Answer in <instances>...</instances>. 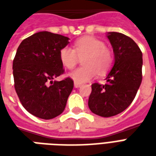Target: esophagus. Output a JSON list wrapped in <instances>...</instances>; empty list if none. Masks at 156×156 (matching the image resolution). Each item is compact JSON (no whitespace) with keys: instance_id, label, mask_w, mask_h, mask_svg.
I'll return each instance as SVG.
<instances>
[{"instance_id":"1","label":"esophagus","mask_w":156,"mask_h":156,"mask_svg":"<svg viewBox=\"0 0 156 156\" xmlns=\"http://www.w3.org/2000/svg\"><path fill=\"white\" fill-rule=\"evenodd\" d=\"M81 86V84L80 83H74V87L75 88H79Z\"/></svg>"}]
</instances>
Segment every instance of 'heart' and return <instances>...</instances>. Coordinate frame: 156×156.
Masks as SVG:
<instances>
[{
	"instance_id": "obj_1",
	"label": "heart",
	"mask_w": 156,
	"mask_h": 156,
	"mask_svg": "<svg viewBox=\"0 0 156 156\" xmlns=\"http://www.w3.org/2000/svg\"><path fill=\"white\" fill-rule=\"evenodd\" d=\"M83 66L69 74L78 83H83L94 79L98 73H107L113 64V53L105 47L104 41L93 37H84L75 41L73 49L64 47L60 50L59 59L65 68L73 69L83 58Z\"/></svg>"
}]
</instances>
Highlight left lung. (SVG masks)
Wrapping results in <instances>:
<instances>
[{
  "label": "left lung",
  "mask_w": 156,
  "mask_h": 156,
  "mask_svg": "<svg viewBox=\"0 0 156 156\" xmlns=\"http://www.w3.org/2000/svg\"><path fill=\"white\" fill-rule=\"evenodd\" d=\"M115 63L106 83L92 84L88 107L101 117H112L125 110L134 100L142 81V52L133 39L119 32H108Z\"/></svg>",
  "instance_id": "obj_1"
}]
</instances>
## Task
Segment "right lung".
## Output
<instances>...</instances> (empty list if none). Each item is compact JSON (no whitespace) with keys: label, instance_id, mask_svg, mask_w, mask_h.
Instances as JSON below:
<instances>
[{"label":"right lung","instance_id":"add662e5","mask_svg":"<svg viewBox=\"0 0 156 156\" xmlns=\"http://www.w3.org/2000/svg\"><path fill=\"white\" fill-rule=\"evenodd\" d=\"M68 40L59 34L39 32L24 39L17 48L12 65L16 92L22 106L36 117L51 119L66 107L73 81L52 79L64 73L59 52Z\"/></svg>","mask_w":156,"mask_h":156}]
</instances>
